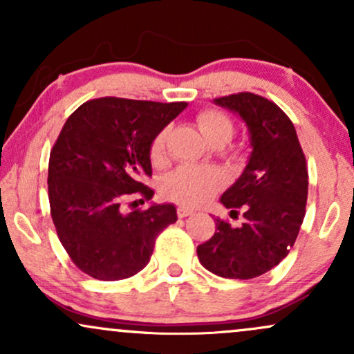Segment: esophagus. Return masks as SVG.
Segmentation results:
<instances>
[{
	"label": "esophagus",
	"mask_w": 354,
	"mask_h": 354,
	"mask_svg": "<svg viewBox=\"0 0 354 354\" xmlns=\"http://www.w3.org/2000/svg\"><path fill=\"white\" fill-rule=\"evenodd\" d=\"M176 213H178V216H180V218H186V216H191V214H193L194 211L191 209V208H188V206H178Z\"/></svg>",
	"instance_id": "esophagus-1"
}]
</instances>
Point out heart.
<instances>
[{
    "mask_svg": "<svg viewBox=\"0 0 354 354\" xmlns=\"http://www.w3.org/2000/svg\"><path fill=\"white\" fill-rule=\"evenodd\" d=\"M196 121L203 135L209 141L216 138H225L228 141L233 136V121L219 109H203L201 113H198ZM166 138H168V128H161L149 143V160L153 165L160 166L165 161ZM225 180V173L214 166L186 165L166 174L160 189L168 200L181 205L198 206L208 201L216 191L221 189Z\"/></svg>",
    "mask_w": 354,
    "mask_h": 354,
    "instance_id": "1",
    "label": "heart"
}]
</instances>
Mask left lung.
<instances>
[{"label":"left lung","mask_w":354,"mask_h":354,"mask_svg":"<svg viewBox=\"0 0 354 354\" xmlns=\"http://www.w3.org/2000/svg\"><path fill=\"white\" fill-rule=\"evenodd\" d=\"M214 103L239 113L251 133L250 163L221 196L231 216L245 209V223L233 228L216 218L214 234L196 251L211 273L250 279L279 265L298 238L308 200L306 158L293 123L273 101L243 91Z\"/></svg>","instance_id":"left-lung-1"}]
</instances>
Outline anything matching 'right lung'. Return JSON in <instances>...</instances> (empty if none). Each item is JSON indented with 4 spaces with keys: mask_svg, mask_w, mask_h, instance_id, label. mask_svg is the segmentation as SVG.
Instances as JSON below:
<instances>
[{
    "mask_svg": "<svg viewBox=\"0 0 354 354\" xmlns=\"http://www.w3.org/2000/svg\"><path fill=\"white\" fill-rule=\"evenodd\" d=\"M186 104L104 96L81 104L61 129L48 166L51 218L71 261L91 278L140 273L158 234L176 221L173 205L129 213L123 205L151 200L149 143Z\"/></svg>",
    "mask_w": 354,
    "mask_h": 354,
    "instance_id": "right-lung-1",
    "label": "right lung"
}]
</instances>
